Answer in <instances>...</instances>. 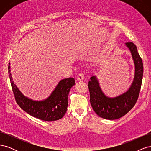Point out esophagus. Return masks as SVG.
<instances>
[{
    "instance_id": "34e87169",
    "label": "esophagus",
    "mask_w": 151,
    "mask_h": 151,
    "mask_svg": "<svg viewBox=\"0 0 151 151\" xmlns=\"http://www.w3.org/2000/svg\"><path fill=\"white\" fill-rule=\"evenodd\" d=\"M77 79L78 81H83L84 79V75L83 73H81V74L77 76Z\"/></svg>"
}]
</instances>
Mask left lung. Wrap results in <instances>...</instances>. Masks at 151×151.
I'll use <instances>...</instances> for the list:
<instances>
[{"label":"left lung","mask_w":151,"mask_h":151,"mask_svg":"<svg viewBox=\"0 0 151 151\" xmlns=\"http://www.w3.org/2000/svg\"><path fill=\"white\" fill-rule=\"evenodd\" d=\"M130 52L135 67L133 81L123 93L114 97L105 94L101 88L96 76L91 77L88 83L91 106L97 115L106 120L118 119L134 106L138 99L143 77V63L137 47L132 42L125 43Z\"/></svg>","instance_id":"left-lung-1"}]
</instances>
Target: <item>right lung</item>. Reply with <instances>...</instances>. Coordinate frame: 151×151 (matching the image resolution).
I'll return each instance as SVG.
<instances>
[{"label": "right lung", "mask_w": 151, "mask_h": 151, "mask_svg": "<svg viewBox=\"0 0 151 151\" xmlns=\"http://www.w3.org/2000/svg\"><path fill=\"white\" fill-rule=\"evenodd\" d=\"M8 70L16 103L24 111L32 116L48 122L58 120L64 116L68 106V93L76 84L74 78L60 80L48 98L35 100L26 96L14 84L11 73L10 62Z\"/></svg>", "instance_id": "1"}]
</instances>
